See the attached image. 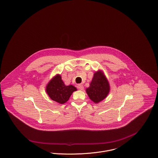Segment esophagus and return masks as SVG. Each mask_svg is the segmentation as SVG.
Instances as JSON below:
<instances>
[{"instance_id": "34e87169", "label": "esophagus", "mask_w": 158, "mask_h": 158, "mask_svg": "<svg viewBox=\"0 0 158 158\" xmlns=\"http://www.w3.org/2000/svg\"><path fill=\"white\" fill-rule=\"evenodd\" d=\"M77 89L80 90H84V86L82 84H78L77 86Z\"/></svg>"}]
</instances>
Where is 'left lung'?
<instances>
[{"instance_id":"left-lung-1","label":"left lung","mask_w":158,"mask_h":158,"mask_svg":"<svg viewBox=\"0 0 158 158\" xmlns=\"http://www.w3.org/2000/svg\"><path fill=\"white\" fill-rule=\"evenodd\" d=\"M110 90L109 82L102 71L94 73L89 87L86 92L90 99L95 103L103 100L108 95Z\"/></svg>"}]
</instances>
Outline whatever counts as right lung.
<instances>
[{"mask_svg": "<svg viewBox=\"0 0 158 158\" xmlns=\"http://www.w3.org/2000/svg\"><path fill=\"white\" fill-rule=\"evenodd\" d=\"M77 89L72 85H65L60 75L57 74L53 77L46 86V92L50 98L60 104L66 103L73 92Z\"/></svg>", "mask_w": 158, "mask_h": 158, "instance_id": "add662e5", "label": "right lung"}]
</instances>
